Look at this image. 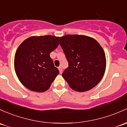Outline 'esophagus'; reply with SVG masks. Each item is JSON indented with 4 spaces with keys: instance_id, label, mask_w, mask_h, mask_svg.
I'll return each instance as SVG.
<instances>
[{
    "instance_id": "34e87169",
    "label": "esophagus",
    "mask_w": 127,
    "mask_h": 127,
    "mask_svg": "<svg viewBox=\"0 0 127 127\" xmlns=\"http://www.w3.org/2000/svg\"><path fill=\"white\" fill-rule=\"evenodd\" d=\"M58 70H59L60 74H61V73H62V67H61V66L58 67Z\"/></svg>"
}]
</instances>
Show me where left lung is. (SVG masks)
Here are the masks:
<instances>
[{
	"instance_id": "left-lung-1",
	"label": "left lung",
	"mask_w": 127,
	"mask_h": 127,
	"mask_svg": "<svg viewBox=\"0 0 127 127\" xmlns=\"http://www.w3.org/2000/svg\"><path fill=\"white\" fill-rule=\"evenodd\" d=\"M60 44L69 63L62 76L70 88L85 92L95 87L103 77L106 65L100 44L88 36L67 34L60 37Z\"/></svg>"
}]
</instances>
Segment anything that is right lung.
<instances>
[{
    "label": "right lung",
    "instance_id": "obj_1",
    "mask_svg": "<svg viewBox=\"0 0 127 127\" xmlns=\"http://www.w3.org/2000/svg\"><path fill=\"white\" fill-rule=\"evenodd\" d=\"M59 37L33 36L18 47L14 55V70L21 83L30 90L42 93L51 86L59 70L50 53L59 45Z\"/></svg>",
    "mask_w": 127,
    "mask_h": 127
}]
</instances>
